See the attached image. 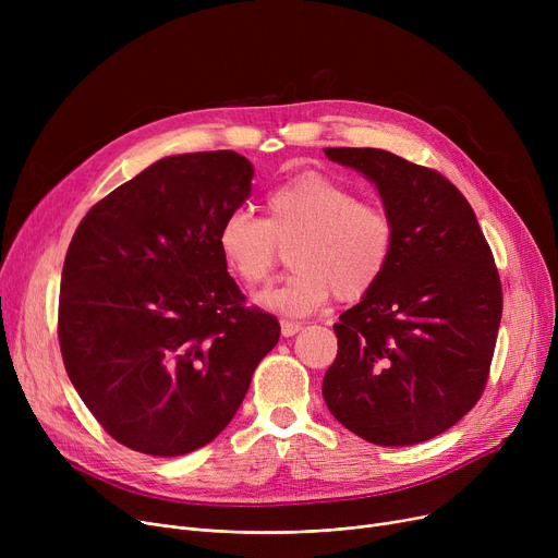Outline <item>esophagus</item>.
I'll return each mask as SVG.
<instances>
[{"label": "esophagus", "instance_id": "1", "mask_svg": "<svg viewBox=\"0 0 558 558\" xmlns=\"http://www.w3.org/2000/svg\"><path fill=\"white\" fill-rule=\"evenodd\" d=\"M301 330H303V326H301V324H294V320H282V324H280L282 337H294V335H299Z\"/></svg>", "mask_w": 558, "mask_h": 558}]
</instances>
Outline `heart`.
I'll return each instance as SVG.
<instances>
[{
  "label": "heart",
  "mask_w": 558,
  "mask_h": 558,
  "mask_svg": "<svg viewBox=\"0 0 558 558\" xmlns=\"http://www.w3.org/2000/svg\"><path fill=\"white\" fill-rule=\"evenodd\" d=\"M264 208V219L232 210L217 230L228 271L251 289L271 280L280 246H291L294 271L257 299L264 310L307 316L332 296L353 303L387 274L396 251L391 215L332 175L303 171L271 190Z\"/></svg>",
  "instance_id": "1"
}]
</instances>
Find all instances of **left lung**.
Instances as JSON below:
<instances>
[{
	"instance_id": "1",
	"label": "left lung",
	"mask_w": 558,
	"mask_h": 558,
	"mask_svg": "<svg viewBox=\"0 0 558 558\" xmlns=\"http://www.w3.org/2000/svg\"><path fill=\"white\" fill-rule=\"evenodd\" d=\"M368 179L396 223L383 280L335 324L324 377L330 414L375 446H414L480 400L502 318V287L477 217L434 169L385 149H324Z\"/></svg>"
}]
</instances>
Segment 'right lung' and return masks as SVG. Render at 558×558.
Here are the masks:
<instances>
[{
    "label": "right lung",
    "instance_id": "add662e5",
    "mask_svg": "<svg viewBox=\"0 0 558 558\" xmlns=\"http://www.w3.org/2000/svg\"><path fill=\"white\" fill-rule=\"evenodd\" d=\"M253 173L234 151L169 156L101 198L74 232L58 303L65 371L131 450L179 457L210 444L280 339L276 316L244 307L217 248Z\"/></svg>",
    "mask_w": 558,
    "mask_h": 558
}]
</instances>
